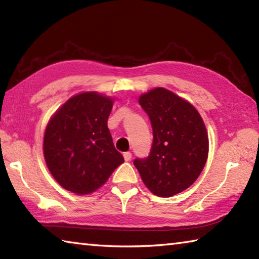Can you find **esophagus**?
<instances>
[{"mask_svg":"<svg viewBox=\"0 0 259 259\" xmlns=\"http://www.w3.org/2000/svg\"><path fill=\"white\" fill-rule=\"evenodd\" d=\"M131 153L130 152H125V153H123V157H124V160L125 161H130L131 160Z\"/></svg>","mask_w":259,"mask_h":259,"instance_id":"34e87169","label":"esophagus"}]
</instances>
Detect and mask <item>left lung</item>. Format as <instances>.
Returning a JSON list of instances; mask_svg holds the SVG:
<instances>
[{"instance_id":"obj_1","label":"left lung","mask_w":259,"mask_h":259,"mask_svg":"<svg viewBox=\"0 0 259 259\" xmlns=\"http://www.w3.org/2000/svg\"><path fill=\"white\" fill-rule=\"evenodd\" d=\"M153 129V144L145 159L134 164L153 194L170 198L190 187L208 157L209 140L195 107L164 88L139 97Z\"/></svg>"}]
</instances>
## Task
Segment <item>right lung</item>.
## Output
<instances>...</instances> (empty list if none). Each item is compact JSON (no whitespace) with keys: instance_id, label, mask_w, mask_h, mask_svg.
<instances>
[{"instance_id":"add662e5","label":"right lung","mask_w":259,"mask_h":259,"mask_svg":"<svg viewBox=\"0 0 259 259\" xmlns=\"http://www.w3.org/2000/svg\"><path fill=\"white\" fill-rule=\"evenodd\" d=\"M112 107V98L95 91L82 93L69 98L48 123L45 159L65 190L93 193L124 162L107 126Z\"/></svg>"}]
</instances>
